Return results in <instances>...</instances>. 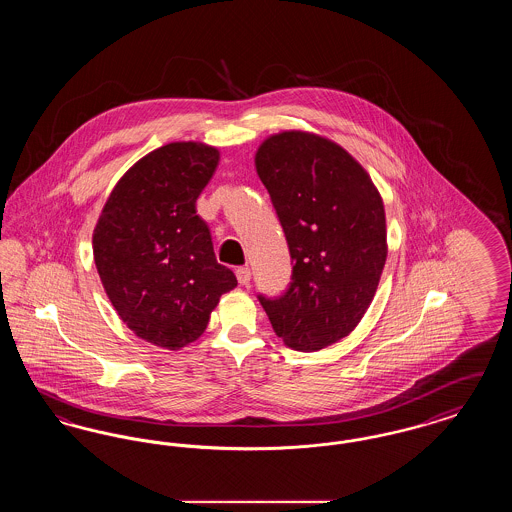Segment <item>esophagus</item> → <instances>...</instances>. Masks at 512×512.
<instances>
[{"instance_id":"esophagus-1","label":"esophagus","mask_w":512,"mask_h":512,"mask_svg":"<svg viewBox=\"0 0 512 512\" xmlns=\"http://www.w3.org/2000/svg\"><path fill=\"white\" fill-rule=\"evenodd\" d=\"M236 278H238V282H240L242 286H247L249 280H251V270L247 267L236 268Z\"/></svg>"}]
</instances>
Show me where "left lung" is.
Returning <instances> with one entry per match:
<instances>
[{"label": "left lung", "mask_w": 512, "mask_h": 512, "mask_svg": "<svg viewBox=\"0 0 512 512\" xmlns=\"http://www.w3.org/2000/svg\"><path fill=\"white\" fill-rule=\"evenodd\" d=\"M255 167L293 263L288 290L259 301L288 347L324 349L353 332L378 288L388 257L382 197L343 147L309 132L270 136Z\"/></svg>", "instance_id": "1"}]
</instances>
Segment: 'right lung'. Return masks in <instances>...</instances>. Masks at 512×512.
Returning a JSON list of instances; mask_svg holds the SVG:
<instances>
[{
    "label": "right lung",
    "mask_w": 512,
    "mask_h": 512,
    "mask_svg": "<svg viewBox=\"0 0 512 512\" xmlns=\"http://www.w3.org/2000/svg\"><path fill=\"white\" fill-rule=\"evenodd\" d=\"M217 165L219 149L197 142L147 153L117 182L94 230L99 278L122 322L172 351L197 340L220 295L238 286L195 211Z\"/></svg>",
    "instance_id": "right-lung-1"
}]
</instances>
